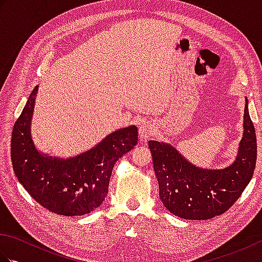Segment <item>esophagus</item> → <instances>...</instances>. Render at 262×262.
Segmentation results:
<instances>
[{"label": "esophagus", "mask_w": 262, "mask_h": 262, "mask_svg": "<svg viewBox=\"0 0 262 262\" xmlns=\"http://www.w3.org/2000/svg\"><path fill=\"white\" fill-rule=\"evenodd\" d=\"M155 126L149 121H144L138 128V134H140V141L146 142L149 137L154 135Z\"/></svg>", "instance_id": "1"}]
</instances>
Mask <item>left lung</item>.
Segmentation results:
<instances>
[{
    "instance_id": "obj_1",
    "label": "left lung",
    "mask_w": 262,
    "mask_h": 262,
    "mask_svg": "<svg viewBox=\"0 0 262 262\" xmlns=\"http://www.w3.org/2000/svg\"><path fill=\"white\" fill-rule=\"evenodd\" d=\"M161 202L170 213L185 220H209L225 213L241 196L253 176L257 136L250 118L248 99L243 135L232 164L204 169L192 164L169 143L149 141Z\"/></svg>"
}]
</instances>
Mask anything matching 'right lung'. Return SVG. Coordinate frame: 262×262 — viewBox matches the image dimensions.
<instances>
[{
    "label": "right lung",
    "mask_w": 262,
    "mask_h": 262,
    "mask_svg": "<svg viewBox=\"0 0 262 262\" xmlns=\"http://www.w3.org/2000/svg\"><path fill=\"white\" fill-rule=\"evenodd\" d=\"M38 85L15 121L11 138L14 173L28 193L52 213L81 216L102 204L115 163L137 144V127L119 128L88 151L70 158L52 157L36 147L31 121Z\"/></svg>",
    "instance_id": "add662e5"
}]
</instances>
